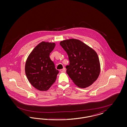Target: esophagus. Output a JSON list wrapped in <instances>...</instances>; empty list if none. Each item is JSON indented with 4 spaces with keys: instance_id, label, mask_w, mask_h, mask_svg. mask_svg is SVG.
<instances>
[{
    "instance_id": "obj_1",
    "label": "esophagus",
    "mask_w": 127,
    "mask_h": 127,
    "mask_svg": "<svg viewBox=\"0 0 127 127\" xmlns=\"http://www.w3.org/2000/svg\"><path fill=\"white\" fill-rule=\"evenodd\" d=\"M61 72H65L66 71V68H63V69H61Z\"/></svg>"
}]
</instances>
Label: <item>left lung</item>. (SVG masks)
<instances>
[{
  "mask_svg": "<svg viewBox=\"0 0 127 127\" xmlns=\"http://www.w3.org/2000/svg\"><path fill=\"white\" fill-rule=\"evenodd\" d=\"M60 45L67 54L69 65L66 73L74 84L80 88L92 84L100 71L99 60L96 52L79 39L61 41Z\"/></svg>",
  "mask_w": 127,
  "mask_h": 127,
  "instance_id": "obj_1",
  "label": "left lung"
}]
</instances>
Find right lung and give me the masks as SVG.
I'll list each match as a JSON object with an SVG mask.
<instances>
[{
	"instance_id": "obj_1",
	"label": "right lung",
	"mask_w": 127,
	"mask_h": 127,
	"mask_svg": "<svg viewBox=\"0 0 127 127\" xmlns=\"http://www.w3.org/2000/svg\"><path fill=\"white\" fill-rule=\"evenodd\" d=\"M55 46V43H40L33 49L26 62V76L30 84L39 91H48L59 73L49 57Z\"/></svg>"
}]
</instances>
